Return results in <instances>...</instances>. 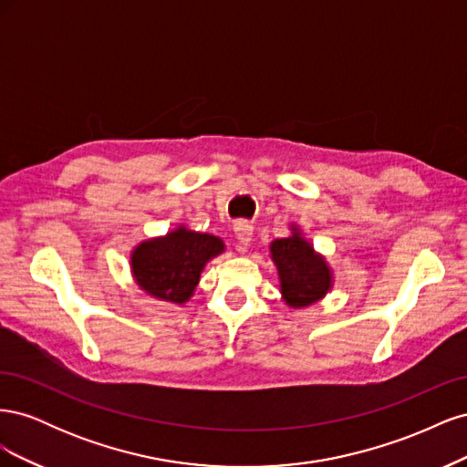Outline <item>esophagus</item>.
I'll use <instances>...</instances> for the list:
<instances>
[{
    "mask_svg": "<svg viewBox=\"0 0 467 467\" xmlns=\"http://www.w3.org/2000/svg\"><path fill=\"white\" fill-rule=\"evenodd\" d=\"M234 232H235V239H237V249L245 251V247L251 244V239H253V225L247 222H237L234 225Z\"/></svg>",
    "mask_w": 467,
    "mask_h": 467,
    "instance_id": "obj_1",
    "label": "esophagus"
}]
</instances>
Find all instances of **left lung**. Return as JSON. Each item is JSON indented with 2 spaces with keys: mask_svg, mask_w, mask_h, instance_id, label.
<instances>
[{
  "mask_svg": "<svg viewBox=\"0 0 467 467\" xmlns=\"http://www.w3.org/2000/svg\"><path fill=\"white\" fill-rule=\"evenodd\" d=\"M290 232L288 237L275 239L271 244V259L278 271L282 300L286 306L300 309L327 296L333 288V271L298 225L292 223Z\"/></svg>",
  "mask_w": 467,
  "mask_h": 467,
  "instance_id": "left-lung-1",
  "label": "left lung"
}]
</instances>
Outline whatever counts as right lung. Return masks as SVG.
<instances>
[{"label": "right lung", "mask_w": 467, "mask_h": 467, "mask_svg": "<svg viewBox=\"0 0 467 467\" xmlns=\"http://www.w3.org/2000/svg\"><path fill=\"white\" fill-rule=\"evenodd\" d=\"M223 251L222 237L194 232L181 223L132 249V278L150 298L181 306L191 300L206 263Z\"/></svg>", "instance_id": "add662e5"}]
</instances>
